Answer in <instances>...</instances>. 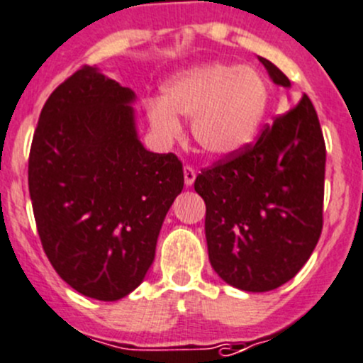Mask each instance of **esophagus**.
Masks as SVG:
<instances>
[{"mask_svg": "<svg viewBox=\"0 0 363 363\" xmlns=\"http://www.w3.org/2000/svg\"><path fill=\"white\" fill-rule=\"evenodd\" d=\"M196 179V170L191 167V164H186L184 167V182L186 186H191Z\"/></svg>", "mask_w": 363, "mask_h": 363, "instance_id": "34e87169", "label": "esophagus"}]
</instances>
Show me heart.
Returning <instances> with one entry per match:
<instances>
[{
	"mask_svg": "<svg viewBox=\"0 0 363 363\" xmlns=\"http://www.w3.org/2000/svg\"><path fill=\"white\" fill-rule=\"evenodd\" d=\"M269 108V86L256 69L211 63L181 72L163 87V98L145 104L152 130L164 140L182 133L177 116L193 117L196 145L208 156L235 155L255 140Z\"/></svg>",
	"mask_w": 363,
	"mask_h": 363,
	"instance_id": "heart-1",
	"label": "heart"
}]
</instances>
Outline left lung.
<instances>
[{"mask_svg": "<svg viewBox=\"0 0 363 363\" xmlns=\"http://www.w3.org/2000/svg\"><path fill=\"white\" fill-rule=\"evenodd\" d=\"M259 61L274 82L290 86L276 65ZM325 160L320 119L303 94L258 140L202 168L195 191L205 202L208 259L225 283L270 291L296 276L323 228Z\"/></svg>", "mask_w": 363, "mask_h": 363, "instance_id": "left-lung-1", "label": "left lung"}]
</instances>
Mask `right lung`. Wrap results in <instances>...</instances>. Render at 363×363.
<instances>
[{"instance_id":"1","label":"right lung","mask_w":363,"mask_h":363,"mask_svg":"<svg viewBox=\"0 0 363 363\" xmlns=\"http://www.w3.org/2000/svg\"><path fill=\"white\" fill-rule=\"evenodd\" d=\"M133 91L80 67L40 112L28 163L42 247L89 298L119 300L144 281L163 219L182 191V161L137 138Z\"/></svg>"}]
</instances>
